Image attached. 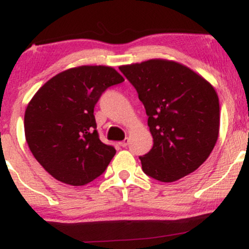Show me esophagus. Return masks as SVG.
I'll return each instance as SVG.
<instances>
[{"instance_id": "1", "label": "esophagus", "mask_w": 249, "mask_h": 249, "mask_svg": "<svg viewBox=\"0 0 249 249\" xmlns=\"http://www.w3.org/2000/svg\"><path fill=\"white\" fill-rule=\"evenodd\" d=\"M119 145H121V146H122V147H126V146H127V145H128V138H125V139H124V141H123V142H119Z\"/></svg>"}]
</instances>
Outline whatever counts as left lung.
I'll return each instance as SVG.
<instances>
[{
	"mask_svg": "<svg viewBox=\"0 0 249 249\" xmlns=\"http://www.w3.org/2000/svg\"><path fill=\"white\" fill-rule=\"evenodd\" d=\"M119 70L144 104L153 137L150 152L139 157L144 173L172 182L194 172L218 141L220 107L214 88L190 68L166 59Z\"/></svg>",
	"mask_w": 249,
	"mask_h": 249,
	"instance_id": "left-lung-1",
	"label": "left lung"
}]
</instances>
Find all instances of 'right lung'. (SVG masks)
<instances>
[{"instance_id": "add662e5", "label": "right lung", "mask_w": 249, "mask_h": 249, "mask_svg": "<svg viewBox=\"0 0 249 249\" xmlns=\"http://www.w3.org/2000/svg\"><path fill=\"white\" fill-rule=\"evenodd\" d=\"M122 82L113 68L83 65L53 77L33 97L24 115L25 139L53 178L82 186L107 170L116 150L99 139L93 108L107 88Z\"/></svg>"}]
</instances>
